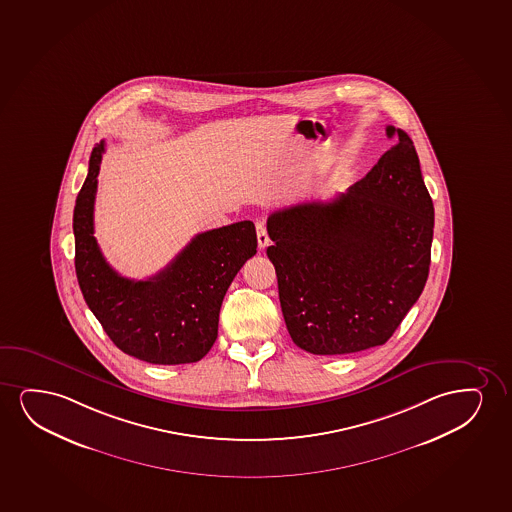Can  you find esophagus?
<instances>
[{
    "label": "esophagus",
    "instance_id": "1",
    "mask_svg": "<svg viewBox=\"0 0 512 512\" xmlns=\"http://www.w3.org/2000/svg\"><path fill=\"white\" fill-rule=\"evenodd\" d=\"M257 241H259V248H266L269 245V234H267L266 226H264V222H257Z\"/></svg>",
    "mask_w": 512,
    "mask_h": 512
}]
</instances>
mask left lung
<instances>
[{
    "mask_svg": "<svg viewBox=\"0 0 512 512\" xmlns=\"http://www.w3.org/2000/svg\"><path fill=\"white\" fill-rule=\"evenodd\" d=\"M385 132L394 146L347 193L267 219L286 328L311 354L382 346L424 290L434 206L412 139Z\"/></svg>",
    "mask_w": 512,
    "mask_h": 512,
    "instance_id": "obj_1",
    "label": "left lung"
}]
</instances>
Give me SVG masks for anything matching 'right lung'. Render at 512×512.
I'll list each match as a JSON object with an SVG mask.
<instances>
[{
  "instance_id": "right-lung-1",
  "label": "right lung",
  "mask_w": 512,
  "mask_h": 512,
  "mask_svg": "<svg viewBox=\"0 0 512 512\" xmlns=\"http://www.w3.org/2000/svg\"><path fill=\"white\" fill-rule=\"evenodd\" d=\"M104 140L93 147L73 215L74 267L87 306L114 346L153 365L200 361L219 332L227 288L257 253L250 220L198 234L153 278H123L93 236V205Z\"/></svg>"
}]
</instances>
